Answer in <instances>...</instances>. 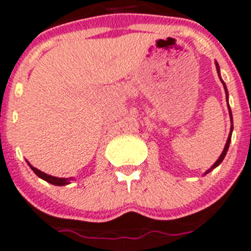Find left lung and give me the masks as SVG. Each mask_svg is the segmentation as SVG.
<instances>
[{
	"instance_id": "left-lung-1",
	"label": "left lung",
	"mask_w": 251,
	"mask_h": 251,
	"mask_svg": "<svg viewBox=\"0 0 251 251\" xmlns=\"http://www.w3.org/2000/svg\"><path fill=\"white\" fill-rule=\"evenodd\" d=\"M215 67H217V73H218V75H219V79H221V81H222V83H223L224 90H226V102H228V97H229V94H228V89H226V83H224V81H223V79H222V76H221V68H219V65H218V63H217V62H215ZM228 110H229V116H230V123H231V126H230V132H229L228 140H226V146H224V150H223V152H222V153H221V156H219V158H218V160L215 161V162H214V165H213L212 167L209 168V170H208V171H205L204 176L207 175V173H209L210 171H212V170H214L215 167H218V166L221 165V163L223 162L224 157H226V152H228L229 145H230V141H231V133H233V115H231V110H230V106H229V102H228Z\"/></svg>"
}]
</instances>
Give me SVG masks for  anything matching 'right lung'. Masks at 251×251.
Instances as JSON below:
<instances>
[{"label": "right lung", "mask_w": 251, "mask_h": 251, "mask_svg": "<svg viewBox=\"0 0 251 251\" xmlns=\"http://www.w3.org/2000/svg\"><path fill=\"white\" fill-rule=\"evenodd\" d=\"M27 163L29 165V167L32 168V171H33L34 173H36L37 176H38L39 178L44 179V181H47L48 183L50 184H54V186H67V184L70 183V181H72L73 178H58V177H54V176H50V175H47V173L42 172V171H39L38 168L33 167V166L30 165L29 162L27 161Z\"/></svg>", "instance_id": "right-lung-1"}]
</instances>
